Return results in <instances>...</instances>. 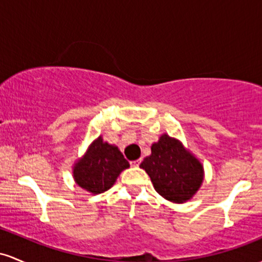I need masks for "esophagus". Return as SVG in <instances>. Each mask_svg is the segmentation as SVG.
I'll return each instance as SVG.
<instances>
[{"label":"esophagus","mask_w":262,"mask_h":262,"mask_svg":"<svg viewBox=\"0 0 262 262\" xmlns=\"http://www.w3.org/2000/svg\"><path fill=\"white\" fill-rule=\"evenodd\" d=\"M140 163H141V160L132 161V162H131V166H134V167H139V166H140Z\"/></svg>","instance_id":"obj_1"}]
</instances>
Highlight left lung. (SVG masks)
Instances as JSON below:
<instances>
[{"instance_id": "left-lung-1", "label": "left lung", "mask_w": 262, "mask_h": 262, "mask_svg": "<svg viewBox=\"0 0 262 262\" xmlns=\"http://www.w3.org/2000/svg\"><path fill=\"white\" fill-rule=\"evenodd\" d=\"M140 167L149 176L156 192L173 203L190 201L204 181V167L199 158L167 134L151 146V155Z\"/></svg>"}]
</instances>
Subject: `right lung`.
Wrapping results in <instances>:
<instances>
[{"label":"right lung","instance_id":"obj_1","mask_svg":"<svg viewBox=\"0 0 262 262\" xmlns=\"http://www.w3.org/2000/svg\"><path fill=\"white\" fill-rule=\"evenodd\" d=\"M130 167L119 147L96 137L85 154L73 164V178L92 194H101L115 184L122 170Z\"/></svg>","mask_w":262,"mask_h":262}]
</instances>
